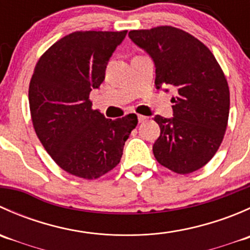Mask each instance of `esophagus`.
Wrapping results in <instances>:
<instances>
[{
  "label": "esophagus",
  "instance_id": "esophagus-1",
  "mask_svg": "<svg viewBox=\"0 0 250 250\" xmlns=\"http://www.w3.org/2000/svg\"><path fill=\"white\" fill-rule=\"evenodd\" d=\"M138 121H139V123H144L145 121H147V117L143 115H138Z\"/></svg>",
  "mask_w": 250,
  "mask_h": 250
}]
</instances>
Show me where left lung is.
I'll return each instance as SVG.
<instances>
[{
  "label": "left lung",
  "mask_w": 250,
  "mask_h": 250,
  "mask_svg": "<svg viewBox=\"0 0 250 250\" xmlns=\"http://www.w3.org/2000/svg\"><path fill=\"white\" fill-rule=\"evenodd\" d=\"M128 36L152 59L156 88L176 89L173 117H153L161 128L152 146L156 160L178 174L200 169L215 155L228 125L230 92L220 65L202 42L176 27L133 30Z\"/></svg>",
  "instance_id": "left-lung-1"
}]
</instances>
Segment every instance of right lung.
<instances>
[{
	"label": "right lung",
	"mask_w": 250,
	"mask_h": 250,
	"mask_svg": "<svg viewBox=\"0 0 250 250\" xmlns=\"http://www.w3.org/2000/svg\"><path fill=\"white\" fill-rule=\"evenodd\" d=\"M127 31H77L40 58L29 88L35 132L65 172L97 179L120 163L137 127L134 113L109 120L92 109L89 94L105 80L111 55Z\"/></svg>",
	"instance_id": "obj_1"
}]
</instances>
